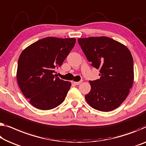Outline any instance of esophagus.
<instances>
[{
    "mask_svg": "<svg viewBox=\"0 0 146 146\" xmlns=\"http://www.w3.org/2000/svg\"><path fill=\"white\" fill-rule=\"evenodd\" d=\"M82 81H83V80H80V81H79V82H74V83H75V84H76V85H79V84H80V83H81Z\"/></svg>",
    "mask_w": 146,
    "mask_h": 146,
    "instance_id": "esophagus-1",
    "label": "esophagus"
}]
</instances>
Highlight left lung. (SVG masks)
I'll return each mask as SVG.
<instances>
[{"label":"left lung","mask_w":146,"mask_h":146,"mask_svg":"<svg viewBox=\"0 0 146 146\" xmlns=\"http://www.w3.org/2000/svg\"><path fill=\"white\" fill-rule=\"evenodd\" d=\"M78 42L91 66L99 69L100 78L90 80L85 99L92 108L110 111L129 94L134 80V63L127 46L107 36L81 38Z\"/></svg>","instance_id":"obj_1"}]
</instances>
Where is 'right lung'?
<instances>
[{"label":"right lung","instance_id":"right-lung-1","mask_svg":"<svg viewBox=\"0 0 146 146\" xmlns=\"http://www.w3.org/2000/svg\"><path fill=\"white\" fill-rule=\"evenodd\" d=\"M76 42L75 38L46 37L33 43L19 56L17 80L23 94L35 108L52 110L64 101L71 82L54 75Z\"/></svg>","mask_w":146,"mask_h":146}]
</instances>
